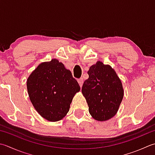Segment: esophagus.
<instances>
[{
  "label": "esophagus",
  "instance_id": "34e87169",
  "mask_svg": "<svg viewBox=\"0 0 155 155\" xmlns=\"http://www.w3.org/2000/svg\"><path fill=\"white\" fill-rule=\"evenodd\" d=\"M77 81H78V84H79V85H80L81 87L83 86V83H84L83 78H79V79H78Z\"/></svg>",
  "mask_w": 155,
  "mask_h": 155
}]
</instances>
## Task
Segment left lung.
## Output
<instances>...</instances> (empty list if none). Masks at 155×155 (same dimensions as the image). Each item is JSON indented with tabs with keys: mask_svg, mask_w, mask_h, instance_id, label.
<instances>
[{
	"mask_svg": "<svg viewBox=\"0 0 155 155\" xmlns=\"http://www.w3.org/2000/svg\"><path fill=\"white\" fill-rule=\"evenodd\" d=\"M89 78L84 82L82 93L94 120L105 122L113 117L119 110L124 97L120 78L109 64L97 61L87 72Z\"/></svg>",
	"mask_w": 155,
	"mask_h": 155,
	"instance_id": "left-lung-1",
	"label": "left lung"
}]
</instances>
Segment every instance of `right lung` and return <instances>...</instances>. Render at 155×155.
Instances as JSON below:
<instances>
[{"label": "right lung", "instance_id": "obj_1", "mask_svg": "<svg viewBox=\"0 0 155 155\" xmlns=\"http://www.w3.org/2000/svg\"><path fill=\"white\" fill-rule=\"evenodd\" d=\"M27 89L33 107L50 122L61 120L69 111L75 94L81 89L71 72L58 60L42 62L27 80Z\"/></svg>", "mask_w": 155, "mask_h": 155}]
</instances>
